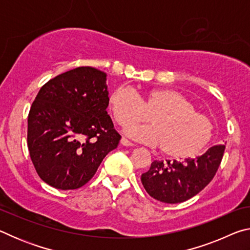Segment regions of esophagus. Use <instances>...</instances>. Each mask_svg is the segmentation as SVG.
I'll list each match as a JSON object with an SVG mask.
<instances>
[{"mask_svg": "<svg viewBox=\"0 0 250 250\" xmlns=\"http://www.w3.org/2000/svg\"><path fill=\"white\" fill-rule=\"evenodd\" d=\"M120 142H121V145L125 146H134L133 143L131 142V141H129L128 139H125V138H121Z\"/></svg>", "mask_w": 250, "mask_h": 250, "instance_id": "34e87169", "label": "esophagus"}]
</instances>
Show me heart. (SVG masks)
<instances>
[{
	"label": "heart",
	"mask_w": 250,
	"mask_h": 250,
	"mask_svg": "<svg viewBox=\"0 0 250 250\" xmlns=\"http://www.w3.org/2000/svg\"><path fill=\"white\" fill-rule=\"evenodd\" d=\"M108 104L115 120L122 126L149 119L153 125H134L125 134L150 146H161L167 156L185 159L195 155L213 133V122L197 112L196 105L182 92L161 88L146 91L141 99L129 87L111 91Z\"/></svg>",
	"instance_id": "heart-1"
}]
</instances>
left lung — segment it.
Segmentation results:
<instances>
[{"label": "left lung", "instance_id": "left-lung-1", "mask_svg": "<svg viewBox=\"0 0 250 250\" xmlns=\"http://www.w3.org/2000/svg\"><path fill=\"white\" fill-rule=\"evenodd\" d=\"M225 150L214 146L196 159L184 162H152L150 170L141 175V182L151 197L167 204L189 200L213 180Z\"/></svg>", "mask_w": 250, "mask_h": 250}]
</instances>
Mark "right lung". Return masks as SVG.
<instances>
[{
  "label": "right lung",
  "mask_w": 250,
  "mask_h": 250,
  "mask_svg": "<svg viewBox=\"0 0 250 250\" xmlns=\"http://www.w3.org/2000/svg\"><path fill=\"white\" fill-rule=\"evenodd\" d=\"M107 74L77 67L46 83L27 120V146L37 174L58 189L82 188L120 134L108 115Z\"/></svg>",
  "instance_id": "add662e5"
}]
</instances>
